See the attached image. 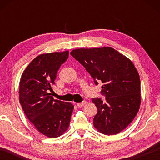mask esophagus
<instances>
[{
	"mask_svg": "<svg viewBox=\"0 0 160 160\" xmlns=\"http://www.w3.org/2000/svg\"><path fill=\"white\" fill-rule=\"evenodd\" d=\"M86 104V102H80V103H77V106L79 107H81L84 106Z\"/></svg>",
	"mask_w": 160,
	"mask_h": 160,
	"instance_id": "34e87169",
	"label": "esophagus"
}]
</instances>
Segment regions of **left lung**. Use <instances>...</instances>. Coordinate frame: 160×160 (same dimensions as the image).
<instances>
[{"label":"left lung","instance_id":"obj_1","mask_svg":"<svg viewBox=\"0 0 160 160\" xmlns=\"http://www.w3.org/2000/svg\"><path fill=\"white\" fill-rule=\"evenodd\" d=\"M72 56L85 68L94 83L104 84L105 101L92 99L97 107L94 128L104 135H116L125 129L138 112L141 94L139 73L132 62L112 47L76 48Z\"/></svg>","mask_w":160,"mask_h":160}]
</instances>
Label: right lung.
Returning a JSON list of instances; mask_svg holds the SVG:
<instances>
[{
	"label": "right lung",
	"mask_w": 160,
	"mask_h": 160,
	"mask_svg": "<svg viewBox=\"0 0 160 160\" xmlns=\"http://www.w3.org/2000/svg\"><path fill=\"white\" fill-rule=\"evenodd\" d=\"M69 51L42 53L32 60L22 75L19 99L22 109L38 131L50 138L63 135L69 127L74 106L51 96L59 68Z\"/></svg>",
	"instance_id": "1"
}]
</instances>
